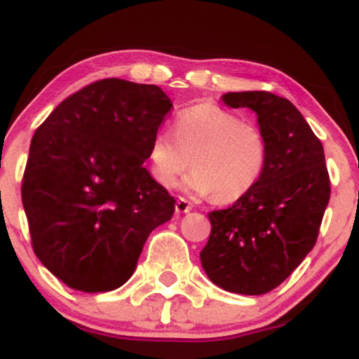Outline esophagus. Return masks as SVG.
<instances>
[{
  "mask_svg": "<svg viewBox=\"0 0 359 359\" xmlns=\"http://www.w3.org/2000/svg\"><path fill=\"white\" fill-rule=\"evenodd\" d=\"M192 211V204L189 203L187 199H184V197H179L175 203V212H189Z\"/></svg>",
  "mask_w": 359,
  "mask_h": 359,
  "instance_id": "1",
  "label": "esophagus"
}]
</instances>
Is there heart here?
<instances>
[{
    "label": "heart",
    "instance_id": "heart-1",
    "mask_svg": "<svg viewBox=\"0 0 359 359\" xmlns=\"http://www.w3.org/2000/svg\"><path fill=\"white\" fill-rule=\"evenodd\" d=\"M269 158L263 131L241 121L216 102H196L180 111L174 133L156 131L148 147L150 174L163 187H174L180 175L187 191L209 196L217 203H233L262 179Z\"/></svg>",
    "mask_w": 359,
    "mask_h": 359
}]
</instances>
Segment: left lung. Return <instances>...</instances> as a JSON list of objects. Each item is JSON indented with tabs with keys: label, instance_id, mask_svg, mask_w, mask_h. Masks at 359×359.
<instances>
[{
	"label": "left lung",
	"instance_id": "obj_1",
	"mask_svg": "<svg viewBox=\"0 0 359 359\" xmlns=\"http://www.w3.org/2000/svg\"><path fill=\"white\" fill-rule=\"evenodd\" d=\"M222 101L257 113L269 158L248 194L231 208L208 214L211 234L201 263L217 287L262 295L278 287L314 248L331 182L323 143L290 101L266 90L228 93Z\"/></svg>",
	"mask_w": 359,
	"mask_h": 359
}]
</instances>
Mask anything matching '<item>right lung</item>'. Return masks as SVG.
Segmentation results:
<instances>
[{
  "mask_svg": "<svg viewBox=\"0 0 359 359\" xmlns=\"http://www.w3.org/2000/svg\"><path fill=\"white\" fill-rule=\"evenodd\" d=\"M172 108L158 86L102 79L36 128L22 182L35 255L74 290L109 292L133 275L175 199L143 167Z\"/></svg>",
  "mask_w": 359,
  "mask_h": 359,
  "instance_id": "right-lung-1",
  "label": "right lung"
}]
</instances>
